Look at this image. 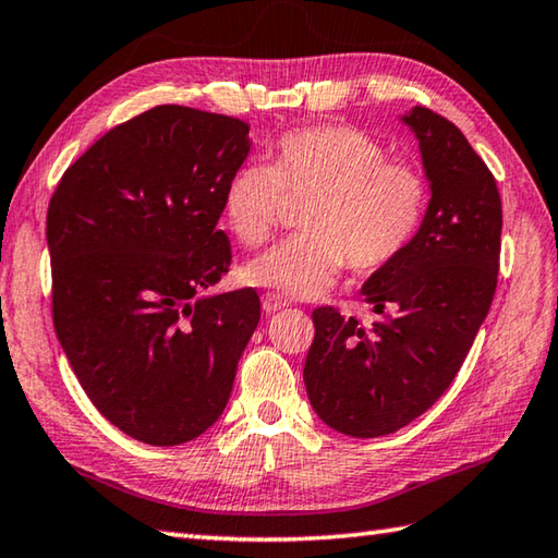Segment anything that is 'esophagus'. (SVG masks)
<instances>
[{
    "label": "esophagus",
    "instance_id": "esophagus-1",
    "mask_svg": "<svg viewBox=\"0 0 558 558\" xmlns=\"http://www.w3.org/2000/svg\"><path fill=\"white\" fill-rule=\"evenodd\" d=\"M286 305H288V302L282 300L280 295H276V292H268V295L263 298V312H266V314H276L278 310H282Z\"/></svg>",
    "mask_w": 558,
    "mask_h": 558
}]
</instances>
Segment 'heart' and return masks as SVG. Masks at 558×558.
Masks as SVG:
<instances>
[{
  "instance_id": "obj_1",
  "label": "heart",
  "mask_w": 558,
  "mask_h": 558,
  "mask_svg": "<svg viewBox=\"0 0 558 558\" xmlns=\"http://www.w3.org/2000/svg\"><path fill=\"white\" fill-rule=\"evenodd\" d=\"M290 199H310L305 234L248 260L241 276L278 295L314 300L351 270L390 266L412 244L427 209L420 168L388 160V150L353 126H307L280 136L270 166L244 163L229 175L221 217L239 244L258 248L278 227Z\"/></svg>"
}]
</instances>
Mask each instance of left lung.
I'll return each mask as SVG.
<instances>
[{"mask_svg": "<svg viewBox=\"0 0 558 558\" xmlns=\"http://www.w3.org/2000/svg\"><path fill=\"white\" fill-rule=\"evenodd\" d=\"M420 141L432 199L412 244L363 282L371 327L333 307L312 312L305 385L324 424L373 439L437 402L469 356L498 286L502 205L495 178L449 119L402 117Z\"/></svg>", "mask_w": 558, "mask_h": 558, "instance_id": "obj_1", "label": "left lung"}]
</instances>
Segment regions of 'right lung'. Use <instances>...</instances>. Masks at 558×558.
Instances as JSON below:
<instances>
[{"instance_id":"obj_1","label":"right lung","mask_w":558,"mask_h":558,"mask_svg":"<svg viewBox=\"0 0 558 558\" xmlns=\"http://www.w3.org/2000/svg\"><path fill=\"white\" fill-rule=\"evenodd\" d=\"M248 124L160 105L95 141L50 197L53 327L95 408L178 447L225 412L260 319L256 290L205 295L231 266L217 229Z\"/></svg>"}]
</instances>
